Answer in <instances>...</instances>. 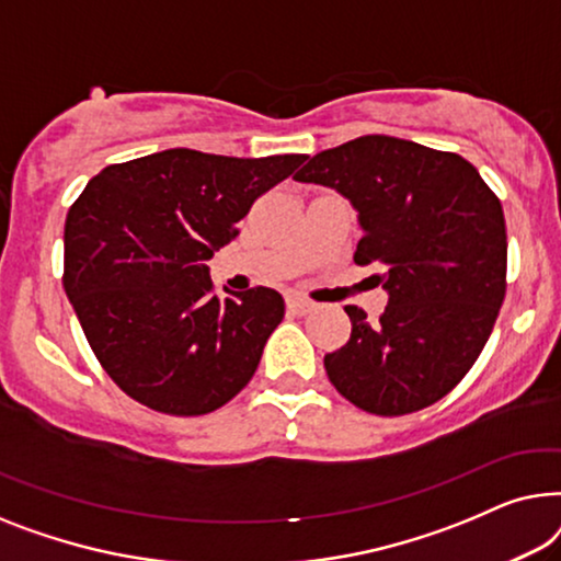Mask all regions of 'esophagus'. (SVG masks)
<instances>
[{"label": "esophagus", "mask_w": 561, "mask_h": 561, "mask_svg": "<svg viewBox=\"0 0 561 561\" xmlns=\"http://www.w3.org/2000/svg\"><path fill=\"white\" fill-rule=\"evenodd\" d=\"M287 310L291 314H310L314 310V305L310 299H302V297H289L287 299Z\"/></svg>", "instance_id": "obj_1"}]
</instances>
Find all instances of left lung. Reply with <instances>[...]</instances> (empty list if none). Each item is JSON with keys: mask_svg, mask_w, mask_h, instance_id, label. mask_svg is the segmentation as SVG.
Instances as JSON below:
<instances>
[{"mask_svg": "<svg viewBox=\"0 0 561 561\" xmlns=\"http://www.w3.org/2000/svg\"><path fill=\"white\" fill-rule=\"evenodd\" d=\"M295 180L333 187L358 210L356 264L389 291L381 318L356 305L348 343L328 353L330 383L351 404L401 416L462 381L506 297V220L480 172L455 152L366 134L307 160Z\"/></svg>", "mask_w": 561, "mask_h": 561, "instance_id": "left-lung-1", "label": "left lung"}]
</instances>
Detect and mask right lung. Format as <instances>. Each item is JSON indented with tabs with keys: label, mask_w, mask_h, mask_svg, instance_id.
Segmentation results:
<instances>
[{
	"label": "right lung",
	"mask_w": 561,
	"mask_h": 561,
	"mask_svg": "<svg viewBox=\"0 0 561 561\" xmlns=\"http://www.w3.org/2000/svg\"><path fill=\"white\" fill-rule=\"evenodd\" d=\"M307 154L164 149L108 164L66 218L62 287L114 383L154 412H216L251 381L284 318L277 289L213 295L208 259Z\"/></svg>",
	"instance_id": "obj_1"
}]
</instances>
